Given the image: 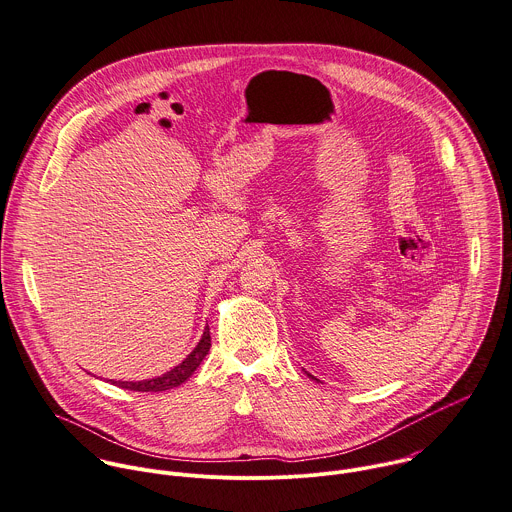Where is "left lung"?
<instances>
[{
  "label": "left lung",
  "instance_id": "left-lung-1",
  "mask_svg": "<svg viewBox=\"0 0 512 512\" xmlns=\"http://www.w3.org/2000/svg\"><path fill=\"white\" fill-rule=\"evenodd\" d=\"M309 377H311V379H315V377H313V375H309ZM315 381H317V379H315Z\"/></svg>",
  "mask_w": 512,
  "mask_h": 512
}]
</instances>
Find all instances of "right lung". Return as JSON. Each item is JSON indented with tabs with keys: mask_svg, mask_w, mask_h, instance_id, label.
Returning <instances> with one entry per match:
<instances>
[{
	"mask_svg": "<svg viewBox=\"0 0 512 512\" xmlns=\"http://www.w3.org/2000/svg\"><path fill=\"white\" fill-rule=\"evenodd\" d=\"M211 347V335H209V327H205L201 341L197 343V347L171 371H167L161 377L155 379H145V381H111L113 385L121 387V389H129V391H141V393H157V391H169L173 387H179L181 383H185L193 371L201 365V361L205 359V355L209 353Z\"/></svg>",
	"mask_w": 512,
	"mask_h": 512,
	"instance_id": "1",
	"label": "right lung"
}]
</instances>
